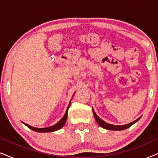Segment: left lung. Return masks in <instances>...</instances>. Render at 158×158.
Here are the masks:
<instances>
[{"label":"left lung","mask_w":158,"mask_h":158,"mask_svg":"<svg viewBox=\"0 0 158 158\" xmlns=\"http://www.w3.org/2000/svg\"><path fill=\"white\" fill-rule=\"evenodd\" d=\"M93 112H94V117L96 118V122H98V124L100 125L101 127H103V128L104 129H109V130H114V131H119V130H124V129H126L127 128H129V127H130L131 125H133L135 123H136L137 122L138 120L139 119L140 117L139 118H137V119H136L135 121H134V122L129 123V124H127L126 125H122V126H117V125H112V124H107V123H106L105 122H103V121L101 119L98 117V116L96 115V114L95 113V111H94V109H93Z\"/></svg>","instance_id":"left-lung-1"}]
</instances>
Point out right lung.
<instances>
[{"instance_id": "1", "label": "right lung", "mask_w": 158, "mask_h": 158, "mask_svg": "<svg viewBox=\"0 0 158 158\" xmlns=\"http://www.w3.org/2000/svg\"><path fill=\"white\" fill-rule=\"evenodd\" d=\"M70 103H69V106H68V109H67V111H66L65 114H64V115L63 117H62V119L60 120V122L57 123V124H55L52 127H47V128H35V127L30 126V125L27 124H25V123H23V124H24L27 127H29V129H32V130H34L35 131H37V132H51V131H57V130H58V129H60V128H62V127L64 125V124H65L67 118H68V109H69V107H70Z\"/></svg>"}]
</instances>
